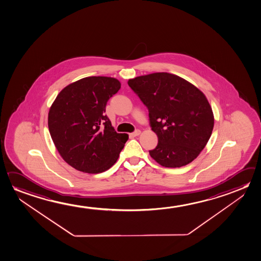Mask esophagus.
Instances as JSON below:
<instances>
[{
  "instance_id": "esophagus-1",
  "label": "esophagus",
  "mask_w": 261,
  "mask_h": 261,
  "mask_svg": "<svg viewBox=\"0 0 261 261\" xmlns=\"http://www.w3.org/2000/svg\"><path fill=\"white\" fill-rule=\"evenodd\" d=\"M140 134H141V130H140V129H136V130H135V132H134V133H130V134H129V136L136 137V136H139V135H140Z\"/></svg>"
}]
</instances>
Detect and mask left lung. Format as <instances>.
<instances>
[{"label": "left lung", "instance_id": "1", "mask_svg": "<svg viewBox=\"0 0 261 261\" xmlns=\"http://www.w3.org/2000/svg\"><path fill=\"white\" fill-rule=\"evenodd\" d=\"M149 110V124L158 145L149 155L166 168H180L194 161L214 127L211 105L202 91L177 75L156 72L128 80Z\"/></svg>", "mask_w": 261, "mask_h": 261}]
</instances>
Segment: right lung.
<instances>
[{"label":"right lung","instance_id":"right-lung-1","mask_svg":"<svg viewBox=\"0 0 261 261\" xmlns=\"http://www.w3.org/2000/svg\"><path fill=\"white\" fill-rule=\"evenodd\" d=\"M120 89L112 77L92 76L70 83L50 106L48 127L60 155L77 170L96 174L117 162L128 135L117 133L105 114Z\"/></svg>","mask_w":261,"mask_h":261}]
</instances>
